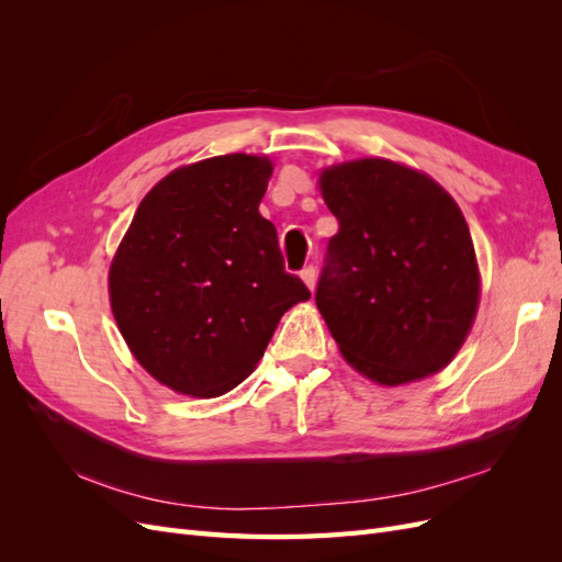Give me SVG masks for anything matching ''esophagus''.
Here are the masks:
<instances>
[{"mask_svg": "<svg viewBox=\"0 0 562 562\" xmlns=\"http://www.w3.org/2000/svg\"><path fill=\"white\" fill-rule=\"evenodd\" d=\"M300 279L304 281V285L310 288V291H314V288H316V267H314V265L304 267V269L300 271Z\"/></svg>", "mask_w": 562, "mask_h": 562, "instance_id": "esophagus-1", "label": "esophagus"}]
</instances>
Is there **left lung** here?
<instances>
[{
    "label": "left lung",
    "mask_w": 562,
    "mask_h": 562,
    "mask_svg": "<svg viewBox=\"0 0 562 562\" xmlns=\"http://www.w3.org/2000/svg\"><path fill=\"white\" fill-rule=\"evenodd\" d=\"M321 194L339 229L316 307L349 366L398 386L443 370L481 297L469 225L429 176L389 159L326 168Z\"/></svg>",
    "instance_id": "obj_1"
}]
</instances>
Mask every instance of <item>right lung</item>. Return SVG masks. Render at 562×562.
Segmentation results:
<instances>
[{
	"instance_id": "add662e5",
	"label": "right lung",
	"mask_w": 562,
	"mask_h": 562,
	"mask_svg": "<svg viewBox=\"0 0 562 562\" xmlns=\"http://www.w3.org/2000/svg\"><path fill=\"white\" fill-rule=\"evenodd\" d=\"M271 171L252 155L176 168L140 201L116 248V326L135 361L178 394L211 398L241 384L281 316L312 297L258 211Z\"/></svg>"
}]
</instances>
